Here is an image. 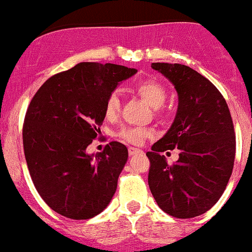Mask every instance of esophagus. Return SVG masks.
Instances as JSON below:
<instances>
[{"label":"esophagus","instance_id":"1","mask_svg":"<svg viewBox=\"0 0 252 252\" xmlns=\"http://www.w3.org/2000/svg\"><path fill=\"white\" fill-rule=\"evenodd\" d=\"M141 152H142V149L136 148V147H128L129 156H133V154H136V153H141Z\"/></svg>","mask_w":252,"mask_h":252}]
</instances>
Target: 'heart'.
Listing matches in <instances>:
<instances>
[{
	"instance_id": "heart-1",
	"label": "heart",
	"mask_w": 252,
	"mask_h": 252,
	"mask_svg": "<svg viewBox=\"0 0 252 252\" xmlns=\"http://www.w3.org/2000/svg\"><path fill=\"white\" fill-rule=\"evenodd\" d=\"M133 91L153 108L158 109L164 105L168 96L165 86L156 79H144L134 84ZM121 101L116 93H111L104 104V116L108 121H114L120 114ZM151 134L148 128L143 127H121L118 131V137L124 142L131 144H139L146 137Z\"/></svg>"
}]
</instances>
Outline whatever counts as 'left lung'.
I'll return each instance as SVG.
<instances>
[{"instance_id":"obj_1","label":"left lung","mask_w":252,"mask_h":252,"mask_svg":"<svg viewBox=\"0 0 252 252\" xmlns=\"http://www.w3.org/2000/svg\"><path fill=\"white\" fill-rule=\"evenodd\" d=\"M152 67L175 86L179 106L170 129L146 153L148 185L165 213L193 218L211 210L228 185L235 159L233 120L220 92L197 71L180 63ZM174 148L181 149L179 159L168 164L160 153Z\"/></svg>"}]
</instances>
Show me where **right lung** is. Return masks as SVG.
Returning a JSON list of instances; mask_svg holds the SVG:
<instances>
[{
	"mask_svg": "<svg viewBox=\"0 0 252 252\" xmlns=\"http://www.w3.org/2000/svg\"><path fill=\"white\" fill-rule=\"evenodd\" d=\"M137 69L81 62L50 77L32 99L23 124V147L34 186L51 210L69 219H89L113 198L128 157L125 144L86 149L100 132L104 104Z\"/></svg>",
	"mask_w": 252,
	"mask_h": 252,
	"instance_id": "obj_1",
	"label": "right lung"
}]
</instances>
